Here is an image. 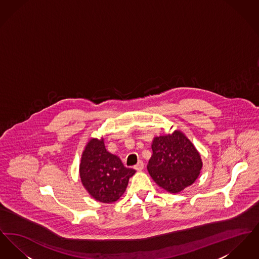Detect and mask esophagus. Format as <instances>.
I'll return each instance as SVG.
<instances>
[{
	"mask_svg": "<svg viewBox=\"0 0 259 259\" xmlns=\"http://www.w3.org/2000/svg\"><path fill=\"white\" fill-rule=\"evenodd\" d=\"M144 167H145V164H144V162L142 160L139 161L134 166V168H135L137 171H142L144 169Z\"/></svg>",
	"mask_w": 259,
	"mask_h": 259,
	"instance_id": "obj_1",
	"label": "esophagus"
}]
</instances>
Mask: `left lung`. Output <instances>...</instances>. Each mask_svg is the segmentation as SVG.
<instances>
[{
	"label": "left lung",
	"mask_w": 259,
	"mask_h": 259,
	"mask_svg": "<svg viewBox=\"0 0 259 259\" xmlns=\"http://www.w3.org/2000/svg\"><path fill=\"white\" fill-rule=\"evenodd\" d=\"M148 171L153 181L165 190L178 193L192 185L202 169L197 149L184 133L155 137Z\"/></svg>",
	"instance_id": "left-lung-1"
}]
</instances>
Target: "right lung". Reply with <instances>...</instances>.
Here are the masks:
<instances>
[{
	"instance_id": "right-lung-1",
	"label": "right lung",
	"mask_w": 259,
	"mask_h": 259,
	"mask_svg": "<svg viewBox=\"0 0 259 259\" xmlns=\"http://www.w3.org/2000/svg\"><path fill=\"white\" fill-rule=\"evenodd\" d=\"M136 171L124 167L119 157L107 151L104 139H91L82 152L79 176L88 193L102 203H112L123 195Z\"/></svg>"
}]
</instances>
